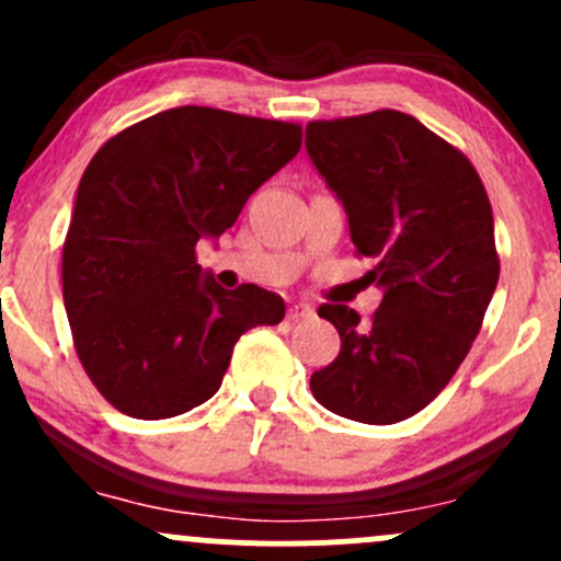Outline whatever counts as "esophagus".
Wrapping results in <instances>:
<instances>
[{"label": "esophagus", "mask_w": 561, "mask_h": 561, "mask_svg": "<svg viewBox=\"0 0 561 561\" xmlns=\"http://www.w3.org/2000/svg\"><path fill=\"white\" fill-rule=\"evenodd\" d=\"M311 314H314V309H311L309 304H290V309H287V320H293V322L309 320Z\"/></svg>", "instance_id": "34e87169"}]
</instances>
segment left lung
<instances>
[{
	"label": "left lung",
	"instance_id": "8db88e82",
	"mask_svg": "<svg viewBox=\"0 0 561 561\" xmlns=\"http://www.w3.org/2000/svg\"><path fill=\"white\" fill-rule=\"evenodd\" d=\"M306 150L385 287L368 325L350 306H320L341 352L311 374V394L346 420L403 422L449 385L479 335L500 279L492 204L465 152L405 112L311 121Z\"/></svg>",
	"mask_w": 561,
	"mask_h": 561
}]
</instances>
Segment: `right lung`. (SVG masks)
I'll return each mask as SVG.
<instances>
[{
	"instance_id": "right-lung-1",
	"label": "right lung",
	"mask_w": 561,
	"mask_h": 561,
	"mask_svg": "<svg viewBox=\"0 0 561 561\" xmlns=\"http://www.w3.org/2000/svg\"><path fill=\"white\" fill-rule=\"evenodd\" d=\"M298 150V123L176 107L91 158L64 239V306L88 379L117 411L196 409L220 389L236 341L285 320L276 293L202 276L196 244L226 233Z\"/></svg>"
}]
</instances>
